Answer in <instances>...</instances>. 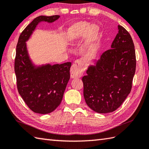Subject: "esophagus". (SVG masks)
Masks as SVG:
<instances>
[{
    "instance_id": "34e87169",
    "label": "esophagus",
    "mask_w": 149,
    "mask_h": 149,
    "mask_svg": "<svg viewBox=\"0 0 149 149\" xmlns=\"http://www.w3.org/2000/svg\"><path fill=\"white\" fill-rule=\"evenodd\" d=\"M83 72L77 64H73L70 68V75L72 78H79L82 76Z\"/></svg>"
}]
</instances>
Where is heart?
I'll list each match as a JSON object with an SVG mask.
<instances>
[{
	"label": "heart",
	"mask_w": 149,
	"mask_h": 149,
	"mask_svg": "<svg viewBox=\"0 0 149 149\" xmlns=\"http://www.w3.org/2000/svg\"><path fill=\"white\" fill-rule=\"evenodd\" d=\"M68 35L69 39L73 41L85 36L86 49L89 51L100 35V29L97 26L90 25L88 22H79L70 28Z\"/></svg>",
	"instance_id": "obj_1"
}]
</instances>
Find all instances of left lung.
<instances>
[{"instance_id": "1", "label": "left lung", "mask_w": 149, "mask_h": 149, "mask_svg": "<svg viewBox=\"0 0 149 149\" xmlns=\"http://www.w3.org/2000/svg\"><path fill=\"white\" fill-rule=\"evenodd\" d=\"M118 30L111 48L102 54L82 78L86 103L98 113L115 111L132 89L136 67L134 45L126 29L119 25Z\"/></svg>"}]
</instances>
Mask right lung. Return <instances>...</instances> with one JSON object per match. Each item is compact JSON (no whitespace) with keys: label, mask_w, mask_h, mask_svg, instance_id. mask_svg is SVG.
Wrapping results in <instances>:
<instances>
[{"label":"right lung","mask_w":149,"mask_h":149,"mask_svg":"<svg viewBox=\"0 0 149 149\" xmlns=\"http://www.w3.org/2000/svg\"><path fill=\"white\" fill-rule=\"evenodd\" d=\"M59 15L39 16L26 26L19 37L14 69L19 94L32 111L46 114L53 112L61 104L70 79L72 63L47 65L35 68L29 59L25 42L41 21L53 22Z\"/></svg>","instance_id":"right-lung-1"}]
</instances>
